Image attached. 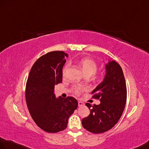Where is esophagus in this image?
I'll use <instances>...</instances> for the list:
<instances>
[{
  "mask_svg": "<svg viewBox=\"0 0 149 149\" xmlns=\"http://www.w3.org/2000/svg\"><path fill=\"white\" fill-rule=\"evenodd\" d=\"M78 105H79V107H81V106L84 105V103L82 102H81V101H79L78 102Z\"/></svg>",
  "mask_w": 149,
  "mask_h": 149,
  "instance_id": "34e87169",
  "label": "esophagus"
}]
</instances>
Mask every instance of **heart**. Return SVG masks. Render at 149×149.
Segmentation results:
<instances>
[{
    "label": "heart",
    "mask_w": 149,
    "mask_h": 149,
    "mask_svg": "<svg viewBox=\"0 0 149 149\" xmlns=\"http://www.w3.org/2000/svg\"><path fill=\"white\" fill-rule=\"evenodd\" d=\"M80 65L83 72H84V73L86 76L92 75L93 77L95 79H98L101 76V74L96 73V72L98 70V65L97 63L95 61L92 60V59L89 58H82L80 61ZM69 66H70V65L68 63L64 67L63 69V75L66 74ZM72 89H73V91L76 95H80L82 91L86 90V88L82 87V86H74Z\"/></svg>",
    "instance_id": "heart-1"
}]
</instances>
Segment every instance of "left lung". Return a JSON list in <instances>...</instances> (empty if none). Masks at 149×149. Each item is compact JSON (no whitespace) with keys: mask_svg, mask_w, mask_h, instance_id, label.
I'll return each instance as SVG.
<instances>
[{"mask_svg":"<svg viewBox=\"0 0 149 149\" xmlns=\"http://www.w3.org/2000/svg\"><path fill=\"white\" fill-rule=\"evenodd\" d=\"M92 98L99 99L100 104L91 105L89 115L82 120V126L95 134L106 132L116 125L122 116L127 99V89L122 68L116 61L106 65L103 82L91 92Z\"/></svg>","mask_w":149,"mask_h":149,"instance_id":"left-lung-1","label":"left lung"}]
</instances>
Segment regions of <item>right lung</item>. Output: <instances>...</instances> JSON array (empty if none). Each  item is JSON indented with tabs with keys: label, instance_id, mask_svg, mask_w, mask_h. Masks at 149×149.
I'll list each match as a JSON object with an SVG mask.
<instances>
[{
	"label": "right lung",
	"instance_id": "obj_1",
	"mask_svg": "<svg viewBox=\"0 0 149 149\" xmlns=\"http://www.w3.org/2000/svg\"><path fill=\"white\" fill-rule=\"evenodd\" d=\"M67 53L52 51L40 56L28 77L25 99L34 122L47 133H57L67 127L68 118L77 108V100L72 96L55 97L54 86L62 82V68Z\"/></svg>",
	"mask_w": 149,
	"mask_h": 149
}]
</instances>
